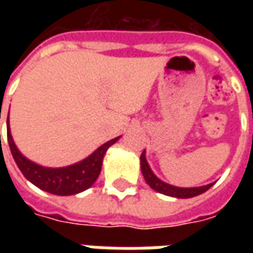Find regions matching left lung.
Segmentation results:
<instances>
[{"label": "left lung", "mask_w": 253, "mask_h": 253, "mask_svg": "<svg viewBox=\"0 0 253 253\" xmlns=\"http://www.w3.org/2000/svg\"><path fill=\"white\" fill-rule=\"evenodd\" d=\"M141 170H142L143 177H145L146 183L150 186V188H153L154 191H157L160 194L172 196V198H179V199H187V198H194L196 195H201V194L206 192L214 184V183H210L207 186L190 187V188H183V187H176L172 186V184H168V183H165L161 179H159L153 173V170L150 169L148 161H146L145 150L141 154Z\"/></svg>", "instance_id": "left-lung-1"}]
</instances>
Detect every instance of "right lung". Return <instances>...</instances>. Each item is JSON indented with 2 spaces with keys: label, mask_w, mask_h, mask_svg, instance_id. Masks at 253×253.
Returning a JSON list of instances; mask_svg holds the SVG:
<instances>
[{
  "label": "right lung",
  "mask_w": 253,
  "mask_h": 253,
  "mask_svg": "<svg viewBox=\"0 0 253 253\" xmlns=\"http://www.w3.org/2000/svg\"><path fill=\"white\" fill-rule=\"evenodd\" d=\"M6 130H8V142L12 156L21 173L25 176V179L41 190L61 196L76 195L78 192H83L88 190L90 186H93V183L100 175L103 159L107 150L121 138L116 137L108 142L103 143L90 156L76 164L67 165L62 168H48L36 164L27 159L24 154H21L10 134L9 115L6 121Z\"/></svg>",
  "instance_id": "obj_1"
}]
</instances>
